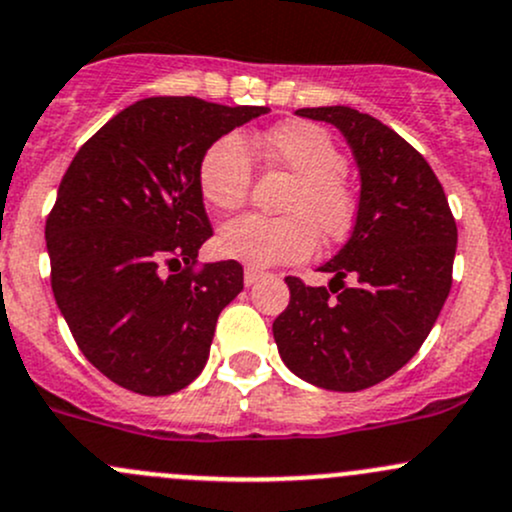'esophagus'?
Here are the masks:
<instances>
[{
	"label": "esophagus",
	"instance_id": "obj_1",
	"mask_svg": "<svg viewBox=\"0 0 512 512\" xmlns=\"http://www.w3.org/2000/svg\"><path fill=\"white\" fill-rule=\"evenodd\" d=\"M242 277H245V284H247V287H252V284H255L257 279L262 277V272H260V270H255V267H245V274H242Z\"/></svg>",
	"mask_w": 512,
	"mask_h": 512
}]
</instances>
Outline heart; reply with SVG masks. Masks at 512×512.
<instances>
[{"mask_svg":"<svg viewBox=\"0 0 512 512\" xmlns=\"http://www.w3.org/2000/svg\"><path fill=\"white\" fill-rule=\"evenodd\" d=\"M252 152L272 169L294 176L282 201L287 215H242L220 228L223 255L250 267L301 262L321 240H343L355 225L358 198L346 181V154L324 127L311 122H282L250 139ZM240 134H223L198 161V188L208 206L235 211L252 186V157Z\"/></svg>","mask_w":512,"mask_h":512,"instance_id":"obj_1","label":"heart"}]
</instances>
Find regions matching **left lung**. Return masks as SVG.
<instances>
[{"instance_id": "8db88e82", "label": "left lung", "mask_w": 512, "mask_h": 512, "mask_svg": "<svg viewBox=\"0 0 512 512\" xmlns=\"http://www.w3.org/2000/svg\"><path fill=\"white\" fill-rule=\"evenodd\" d=\"M343 132L360 169L351 240L321 272L328 287L287 277L289 304L272 333L287 368L324 390L358 392L422 348L451 289L456 220L427 159L365 112L304 107Z\"/></svg>"}]
</instances>
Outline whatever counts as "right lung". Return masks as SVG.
Here are the masks:
<instances>
[{"label":"right lung","instance_id":"add662e5","mask_svg":"<svg viewBox=\"0 0 512 512\" xmlns=\"http://www.w3.org/2000/svg\"><path fill=\"white\" fill-rule=\"evenodd\" d=\"M265 112L139 100L102 125L63 174L46 218L53 297L80 351L112 383L171 395L206 365L215 321L242 292V267H196L213 235L198 161Z\"/></svg>","mask_w":512,"mask_h":512}]
</instances>
